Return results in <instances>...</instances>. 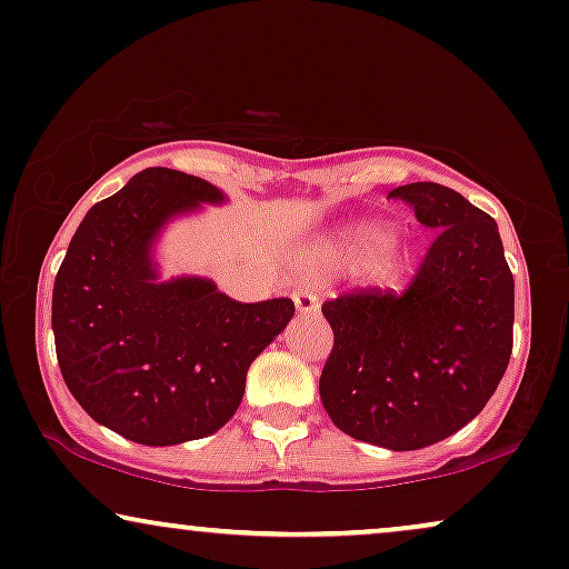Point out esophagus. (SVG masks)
Instances as JSON below:
<instances>
[{
    "label": "esophagus",
    "mask_w": 569,
    "mask_h": 569,
    "mask_svg": "<svg viewBox=\"0 0 569 569\" xmlns=\"http://www.w3.org/2000/svg\"><path fill=\"white\" fill-rule=\"evenodd\" d=\"M292 298H295V306H298L300 313H316L321 308L319 298H316L311 290H298Z\"/></svg>",
    "instance_id": "1"
}]
</instances>
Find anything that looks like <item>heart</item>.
Returning a JSON list of instances; mask_svg holds the SVG:
<instances>
[{
  "mask_svg": "<svg viewBox=\"0 0 569 569\" xmlns=\"http://www.w3.org/2000/svg\"><path fill=\"white\" fill-rule=\"evenodd\" d=\"M381 240H383V230H379V227H376V224H358V227H352V230L348 232V238L339 242L337 256L366 253V250H371L373 246H379ZM383 269L392 271V269H397V263L395 261H387V263H383Z\"/></svg>",
  "mask_w": 569,
  "mask_h": 569,
  "instance_id": "heart-1",
  "label": "heart"
}]
</instances>
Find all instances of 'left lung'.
Returning <instances> with one entry per match:
<instances>
[{"mask_svg": "<svg viewBox=\"0 0 569 569\" xmlns=\"http://www.w3.org/2000/svg\"><path fill=\"white\" fill-rule=\"evenodd\" d=\"M408 203L433 242L402 292L366 287L321 306L335 331L319 392L331 423L410 452L470 423L512 356L515 279L497 221L439 182H410Z\"/></svg>", "mask_w": 569, "mask_h": 569, "instance_id": "1", "label": "left lung"}]
</instances>
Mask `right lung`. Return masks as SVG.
<instances>
[{"instance_id": "1", "label": "right lung", "mask_w": 569, "mask_h": 569, "mask_svg": "<svg viewBox=\"0 0 569 569\" xmlns=\"http://www.w3.org/2000/svg\"><path fill=\"white\" fill-rule=\"evenodd\" d=\"M221 201L201 177L143 169L86 213L57 271L51 329L62 379L96 423L138 445L219 431L250 363L295 313L290 298L238 302L209 279L157 282L151 246L164 221Z\"/></svg>"}]
</instances>
